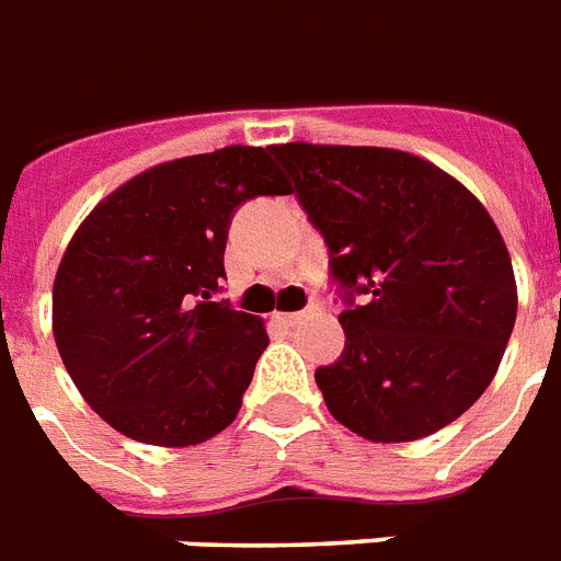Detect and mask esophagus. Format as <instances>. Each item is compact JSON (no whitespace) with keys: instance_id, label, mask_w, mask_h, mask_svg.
<instances>
[{"instance_id":"esophagus-1","label":"esophagus","mask_w":561,"mask_h":561,"mask_svg":"<svg viewBox=\"0 0 561 561\" xmlns=\"http://www.w3.org/2000/svg\"><path fill=\"white\" fill-rule=\"evenodd\" d=\"M276 320H279L282 325H297L306 320V311H282V314H276Z\"/></svg>"}]
</instances>
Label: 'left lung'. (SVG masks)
<instances>
[{"mask_svg": "<svg viewBox=\"0 0 561 561\" xmlns=\"http://www.w3.org/2000/svg\"><path fill=\"white\" fill-rule=\"evenodd\" d=\"M350 297L346 352L314 373L325 408L369 443H413L460 419L495 378L518 311L486 206L416 153L273 145ZM368 294L351 306V290Z\"/></svg>", "mask_w": 561, "mask_h": 561, "instance_id": "1", "label": "left lung"}]
</instances>
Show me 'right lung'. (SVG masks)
<instances>
[{"mask_svg": "<svg viewBox=\"0 0 561 561\" xmlns=\"http://www.w3.org/2000/svg\"><path fill=\"white\" fill-rule=\"evenodd\" d=\"M273 148L160 162L75 229L51 288V332L83 401L136 443L186 448L232 425L264 320L211 302L232 211L290 194Z\"/></svg>", "mask_w": 561, "mask_h": 561, "instance_id": "right-lung-1", "label": "right lung"}]
</instances>
